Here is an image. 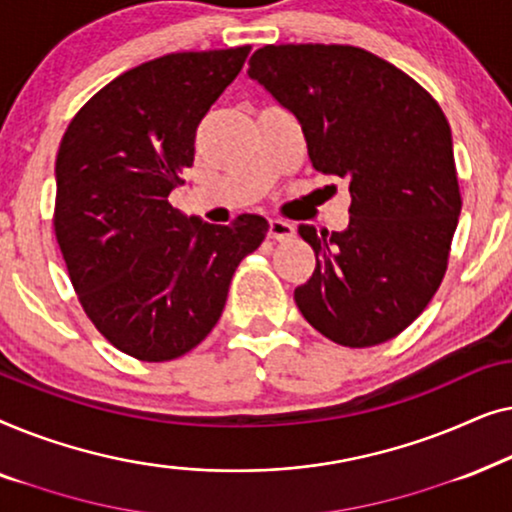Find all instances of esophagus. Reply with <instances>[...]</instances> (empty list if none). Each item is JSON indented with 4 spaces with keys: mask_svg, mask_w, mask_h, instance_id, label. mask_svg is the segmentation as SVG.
Returning a JSON list of instances; mask_svg holds the SVG:
<instances>
[{
    "mask_svg": "<svg viewBox=\"0 0 512 512\" xmlns=\"http://www.w3.org/2000/svg\"><path fill=\"white\" fill-rule=\"evenodd\" d=\"M293 233H296V230H293V226H291L289 221L270 219V223H268V237H272V240H279V242L291 240Z\"/></svg>",
    "mask_w": 512,
    "mask_h": 512,
    "instance_id": "esophagus-1",
    "label": "esophagus"
}]
</instances>
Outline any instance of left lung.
Returning a JSON list of instances; mask_svg holds the SVG:
<instances>
[{"instance_id": "1", "label": "left lung", "mask_w": 512, "mask_h": 512, "mask_svg": "<svg viewBox=\"0 0 512 512\" xmlns=\"http://www.w3.org/2000/svg\"><path fill=\"white\" fill-rule=\"evenodd\" d=\"M247 74L296 116L314 170L349 179L345 230L298 226L317 254L312 277L293 291L298 310L338 345L396 338L443 282L461 212L443 109L356 46H263Z\"/></svg>"}]
</instances>
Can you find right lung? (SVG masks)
I'll list each match as a JSON object with an SVG mask.
<instances>
[{"label":"right lung","mask_w":512,"mask_h":512,"mask_svg":"<svg viewBox=\"0 0 512 512\" xmlns=\"http://www.w3.org/2000/svg\"><path fill=\"white\" fill-rule=\"evenodd\" d=\"M251 46L170 53L83 104L55 160L53 228L83 312L121 352L170 361L219 321L235 268L268 221L188 219L167 200L193 165L195 132Z\"/></svg>","instance_id":"1"}]
</instances>
